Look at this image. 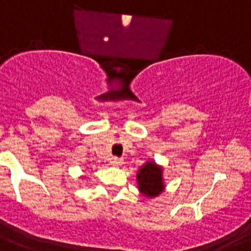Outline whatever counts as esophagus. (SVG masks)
I'll use <instances>...</instances> for the list:
<instances>
[{
	"label": "esophagus",
	"instance_id": "esophagus-1",
	"mask_svg": "<svg viewBox=\"0 0 251 251\" xmlns=\"http://www.w3.org/2000/svg\"><path fill=\"white\" fill-rule=\"evenodd\" d=\"M109 162L112 166H117V167H118V166H121L122 163H123V159L119 158V157H112Z\"/></svg>",
	"mask_w": 251,
	"mask_h": 251
}]
</instances>
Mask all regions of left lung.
Instances as JSON below:
<instances>
[{"mask_svg": "<svg viewBox=\"0 0 251 251\" xmlns=\"http://www.w3.org/2000/svg\"><path fill=\"white\" fill-rule=\"evenodd\" d=\"M137 182L141 194L147 197H156L165 190L162 167L153 161L146 162L137 172Z\"/></svg>", "mask_w": 251, "mask_h": 251, "instance_id": "1", "label": "left lung"}]
</instances>
